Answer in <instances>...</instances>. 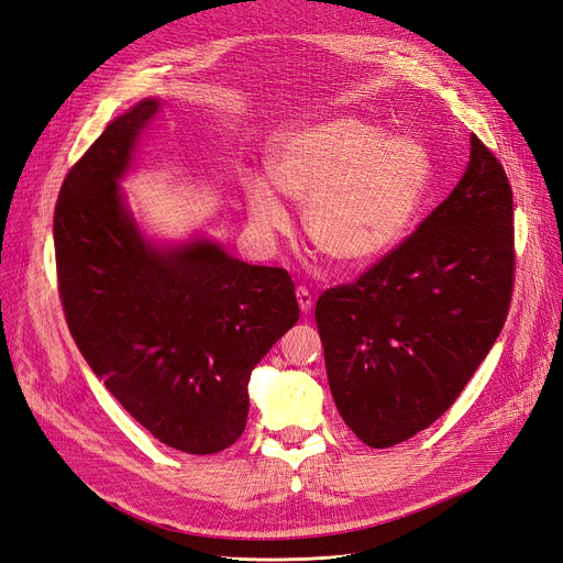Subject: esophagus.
I'll list each match as a JSON object with an SVG mask.
<instances>
[{
  "mask_svg": "<svg viewBox=\"0 0 563 563\" xmlns=\"http://www.w3.org/2000/svg\"><path fill=\"white\" fill-rule=\"evenodd\" d=\"M297 301H299V308L303 310V313H310V308H313V297H310L306 287L297 289Z\"/></svg>",
  "mask_w": 563,
  "mask_h": 563,
  "instance_id": "esophagus-1",
  "label": "esophagus"
}]
</instances>
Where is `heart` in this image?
I'll use <instances>...</instances> for the list:
<instances>
[{
    "mask_svg": "<svg viewBox=\"0 0 563 563\" xmlns=\"http://www.w3.org/2000/svg\"><path fill=\"white\" fill-rule=\"evenodd\" d=\"M429 148L415 136H389L352 115H331L283 132L266 157V178L243 183L250 222L262 234L285 232L289 216L276 189L306 203V234L339 264H366L397 247L431 185Z\"/></svg>",
    "mask_w": 563,
    "mask_h": 563,
    "instance_id": "heart-1",
    "label": "heart"
}]
</instances>
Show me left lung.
Instances as JSON below:
<instances>
[{"mask_svg":"<svg viewBox=\"0 0 563 563\" xmlns=\"http://www.w3.org/2000/svg\"><path fill=\"white\" fill-rule=\"evenodd\" d=\"M512 280V190L471 134L450 197L355 283L318 299L331 397L360 441L391 448L441 418L501 334Z\"/></svg>","mask_w":563,"mask_h":563,"instance_id":"1","label":"left lung"}]
</instances>
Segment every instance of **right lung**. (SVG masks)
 <instances>
[{
    "label": "right lung",
    "instance_id": "right-lung-1",
    "mask_svg": "<svg viewBox=\"0 0 563 563\" xmlns=\"http://www.w3.org/2000/svg\"><path fill=\"white\" fill-rule=\"evenodd\" d=\"M143 99L115 118L67 174L53 236L59 299L95 376L164 445L216 454L239 441L247 380L299 320L285 268L245 264L197 236L155 245L120 180L145 124Z\"/></svg>",
    "mask_w": 563,
    "mask_h": 563
}]
</instances>
